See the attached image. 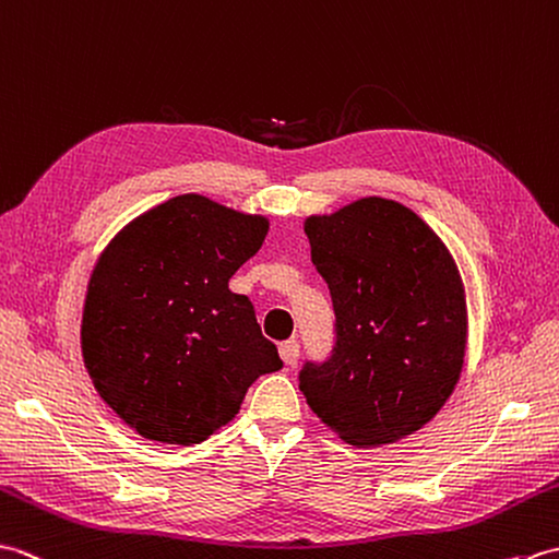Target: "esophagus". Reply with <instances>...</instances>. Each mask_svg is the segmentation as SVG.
Wrapping results in <instances>:
<instances>
[{
  "label": "esophagus",
  "mask_w": 559,
  "mask_h": 559,
  "mask_svg": "<svg viewBox=\"0 0 559 559\" xmlns=\"http://www.w3.org/2000/svg\"><path fill=\"white\" fill-rule=\"evenodd\" d=\"M299 352H301V346H299V342H296V340H289V342H282L280 344V356H282V361L287 364V366H294L296 361H299Z\"/></svg>",
  "instance_id": "obj_1"
}]
</instances>
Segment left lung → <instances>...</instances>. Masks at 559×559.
Segmentation results:
<instances>
[{
	"label": "left lung",
	"instance_id": "left-lung-1",
	"mask_svg": "<svg viewBox=\"0 0 559 559\" xmlns=\"http://www.w3.org/2000/svg\"><path fill=\"white\" fill-rule=\"evenodd\" d=\"M304 229L332 296L334 346L304 364L299 390L356 448L412 436L464 366L466 306L452 255L424 219L384 198L308 217Z\"/></svg>",
	"mask_w": 559,
	"mask_h": 559
}]
</instances>
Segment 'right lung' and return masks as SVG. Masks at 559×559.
I'll return each mask as SVG.
<instances>
[{"instance_id": "add662e5", "label": "right lung", "mask_w": 559, "mask_h": 559, "mask_svg": "<svg viewBox=\"0 0 559 559\" xmlns=\"http://www.w3.org/2000/svg\"><path fill=\"white\" fill-rule=\"evenodd\" d=\"M267 219L186 193L147 210L97 260L81 349L95 390L139 436L198 444L239 414L248 388L282 368L253 304L229 280Z\"/></svg>"}]
</instances>
